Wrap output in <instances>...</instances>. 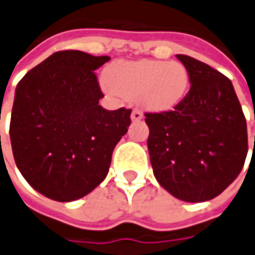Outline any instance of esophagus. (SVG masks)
Listing matches in <instances>:
<instances>
[{
    "label": "esophagus",
    "mask_w": 255,
    "mask_h": 255,
    "mask_svg": "<svg viewBox=\"0 0 255 255\" xmlns=\"http://www.w3.org/2000/svg\"><path fill=\"white\" fill-rule=\"evenodd\" d=\"M141 118H143V112H141V111L133 110V112H131V121H133V122H137Z\"/></svg>",
    "instance_id": "34e87169"
}]
</instances>
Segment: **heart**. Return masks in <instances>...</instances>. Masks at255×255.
I'll list each match as a JSON object with an SVG mask.
<instances>
[{
	"label": "heart",
	"mask_w": 255,
	"mask_h": 255,
	"mask_svg": "<svg viewBox=\"0 0 255 255\" xmlns=\"http://www.w3.org/2000/svg\"><path fill=\"white\" fill-rule=\"evenodd\" d=\"M104 89L126 100H137L148 111L165 112L180 104L190 76L180 62L154 59L119 61L105 71Z\"/></svg>",
	"instance_id": "obj_1"
}]
</instances>
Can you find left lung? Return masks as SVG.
<instances>
[{
  "label": "left lung",
  "instance_id": "1",
  "mask_svg": "<svg viewBox=\"0 0 255 255\" xmlns=\"http://www.w3.org/2000/svg\"><path fill=\"white\" fill-rule=\"evenodd\" d=\"M190 90L173 111L144 114L154 176L173 197L201 203L238 178L247 157V125L233 84L210 65L176 55Z\"/></svg>",
  "mask_w": 255,
  "mask_h": 255
}]
</instances>
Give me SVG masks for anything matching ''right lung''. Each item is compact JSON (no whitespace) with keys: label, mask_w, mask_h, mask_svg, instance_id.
<instances>
[{"label":"right lung","mask_w":255,"mask_h":255,"mask_svg":"<svg viewBox=\"0 0 255 255\" xmlns=\"http://www.w3.org/2000/svg\"><path fill=\"white\" fill-rule=\"evenodd\" d=\"M110 57L58 51L17 83L9 136L17 169L55 201H73L108 175L112 151L126 134L131 110L107 111L94 71Z\"/></svg>","instance_id":"1"}]
</instances>
